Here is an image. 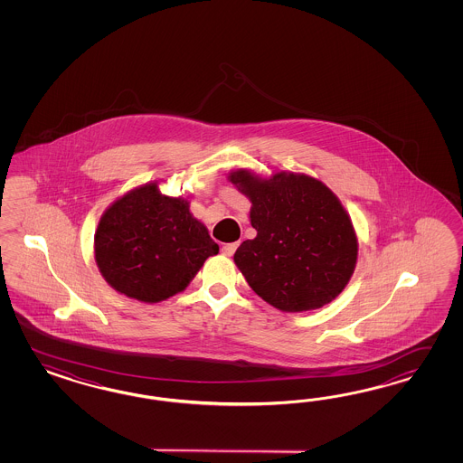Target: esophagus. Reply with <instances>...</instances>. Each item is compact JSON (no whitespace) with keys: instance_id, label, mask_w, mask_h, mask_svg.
I'll return each mask as SVG.
<instances>
[{"instance_id":"obj_1","label":"esophagus","mask_w":463,"mask_h":463,"mask_svg":"<svg viewBox=\"0 0 463 463\" xmlns=\"http://www.w3.org/2000/svg\"><path fill=\"white\" fill-rule=\"evenodd\" d=\"M239 242H231V244H224L222 246V254L224 256H232L236 250H238Z\"/></svg>"}]
</instances>
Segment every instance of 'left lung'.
<instances>
[{"label": "left lung", "instance_id": "obj_1", "mask_svg": "<svg viewBox=\"0 0 463 463\" xmlns=\"http://www.w3.org/2000/svg\"><path fill=\"white\" fill-rule=\"evenodd\" d=\"M229 182L251 202L256 238L239 246L234 263L252 290L283 312L333 302L358 258V238L339 198L304 173L261 178L241 168Z\"/></svg>", "mask_w": 463, "mask_h": 463}]
</instances>
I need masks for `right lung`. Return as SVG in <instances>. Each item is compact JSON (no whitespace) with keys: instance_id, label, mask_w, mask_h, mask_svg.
Segmentation results:
<instances>
[{"instance_id":"1","label":"right lung","mask_w":463,"mask_h":463,"mask_svg":"<svg viewBox=\"0 0 463 463\" xmlns=\"http://www.w3.org/2000/svg\"><path fill=\"white\" fill-rule=\"evenodd\" d=\"M219 252L183 196L163 195L157 182L117 198L95 232V261L118 294L156 304L183 292L205 260Z\"/></svg>"}]
</instances>
